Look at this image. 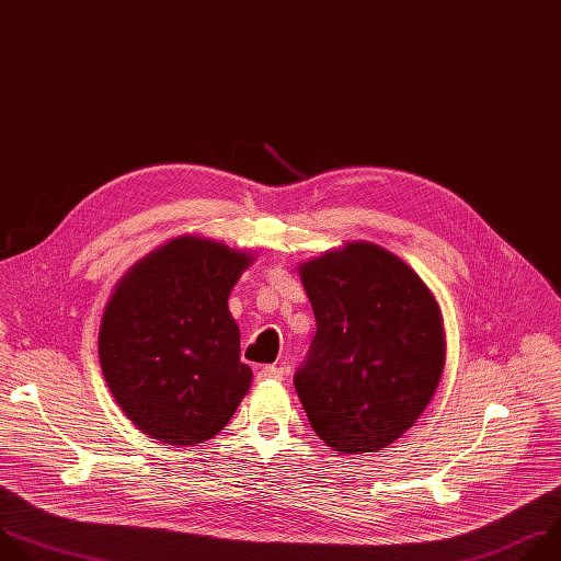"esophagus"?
Masks as SVG:
<instances>
[{"instance_id":"34e87169","label":"esophagus","mask_w":561,"mask_h":561,"mask_svg":"<svg viewBox=\"0 0 561 561\" xmlns=\"http://www.w3.org/2000/svg\"><path fill=\"white\" fill-rule=\"evenodd\" d=\"M259 380H283V369L276 367V365H265L259 369L256 374Z\"/></svg>"}]
</instances>
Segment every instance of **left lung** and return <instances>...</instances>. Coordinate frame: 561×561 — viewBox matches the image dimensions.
<instances>
[{
	"instance_id": "left-lung-1",
	"label": "left lung",
	"mask_w": 561,
	"mask_h": 561,
	"mask_svg": "<svg viewBox=\"0 0 561 561\" xmlns=\"http://www.w3.org/2000/svg\"><path fill=\"white\" fill-rule=\"evenodd\" d=\"M316 335L294 385L316 435L341 454H376L433 398L446 356L442 311L396 254L356 241L298 267Z\"/></svg>"
}]
</instances>
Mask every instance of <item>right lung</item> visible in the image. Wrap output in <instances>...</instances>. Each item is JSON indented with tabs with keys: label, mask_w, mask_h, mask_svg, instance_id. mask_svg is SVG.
Listing matches in <instances>:
<instances>
[{
	"label": "right lung",
	"mask_w": 561,
	"mask_h": 561,
	"mask_svg": "<svg viewBox=\"0 0 561 561\" xmlns=\"http://www.w3.org/2000/svg\"><path fill=\"white\" fill-rule=\"evenodd\" d=\"M252 256L201 237L150 252L117 283L99 327L112 398L163 444L196 446L230 422L250 389L228 298Z\"/></svg>",
	"instance_id": "1"
}]
</instances>
